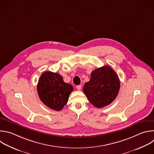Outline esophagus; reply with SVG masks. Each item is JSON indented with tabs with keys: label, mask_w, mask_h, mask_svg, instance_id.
<instances>
[{
	"label": "esophagus",
	"mask_w": 154,
	"mask_h": 154,
	"mask_svg": "<svg viewBox=\"0 0 154 154\" xmlns=\"http://www.w3.org/2000/svg\"><path fill=\"white\" fill-rule=\"evenodd\" d=\"M76 88H77V90H79V91H80V90H81V89H82V85H78V86H76Z\"/></svg>",
	"instance_id": "1"
}]
</instances>
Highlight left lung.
<instances>
[{"mask_svg": "<svg viewBox=\"0 0 154 154\" xmlns=\"http://www.w3.org/2000/svg\"><path fill=\"white\" fill-rule=\"evenodd\" d=\"M91 79L83 87V92L91 103L101 108L111 104L118 95L119 78L109 66H103L91 72Z\"/></svg>", "mask_w": 154, "mask_h": 154, "instance_id": "1", "label": "left lung"}]
</instances>
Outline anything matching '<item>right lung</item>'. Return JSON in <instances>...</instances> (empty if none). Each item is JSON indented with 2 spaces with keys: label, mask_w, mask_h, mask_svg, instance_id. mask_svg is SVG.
Returning <instances> with one entry per match:
<instances>
[{
  "label": "right lung",
  "mask_w": 154,
  "mask_h": 154,
  "mask_svg": "<svg viewBox=\"0 0 154 154\" xmlns=\"http://www.w3.org/2000/svg\"><path fill=\"white\" fill-rule=\"evenodd\" d=\"M37 93L40 99L48 108L60 111L67 103L73 91L71 85L64 82L62 76L51 71L44 72L38 82Z\"/></svg>",
  "instance_id": "add662e5"
}]
</instances>
